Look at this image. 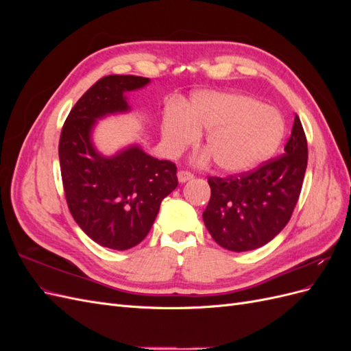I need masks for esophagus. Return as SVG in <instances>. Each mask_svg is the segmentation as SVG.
Listing matches in <instances>:
<instances>
[{"mask_svg": "<svg viewBox=\"0 0 351 351\" xmlns=\"http://www.w3.org/2000/svg\"><path fill=\"white\" fill-rule=\"evenodd\" d=\"M177 177H178V182L180 183H186L187 180H192L193 178V174L190 173V171H186V169H180Z\"/></svg>", "mask_w": 351, "mask_h": 351, "instance_id": "obj_1", "label": "esophagus"}]
</instances>
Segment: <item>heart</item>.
Masks as SVG:
<instances>
[{
  "instance_id": "1",
  "label": "heart",
  "mask_w": 351,
  "mask_h": 351,
  "mask_svg": "<svg viewBox=\"0 0 351 351\" xmlns=\"http://www.w3.org/2000/svg\"><path fill=\"white\" fill-rule=\"evenodd\" d=\"M208 132L205 149L227 173H241L262 164L277 151L285 124L274 108L243 95L204 92L184 112L168 111L162 133L169 151L180 152Z\"/></svg>"
}]
</instances>
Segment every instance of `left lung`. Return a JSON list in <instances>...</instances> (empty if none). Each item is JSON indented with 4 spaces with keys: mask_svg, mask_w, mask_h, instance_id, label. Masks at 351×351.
<instances>
[{
    "mask_svg": "<svg viewBox=\"0 0 351 351\" xmlns=\"http://www.w3.org/2000/svg\"><path fill=\"white\" fill-rule=\"evenodd\" d=\"M307 167V141L295 114L284 154L259 167L208 177L210 199L204 222L221 247L232 252L258 249L290 221L299 200Z\"/></svg>",
    "mask_w": 351,
    "mask_h": 351,
    "instance_id": "1",
    "label": "left lung"
}]
</instances>
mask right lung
I'll return each instance as SVG.
<instances>
[{
	"label": "right lung",
	"instance_id": "obj_1",
	"mask_svg": "<svg viewBox=\"0 0 351 351\" xmlns=\"http://www.w3.org/2000/svg\"><path fill=\"white\" fill-rule=\"evenodd\" d=\"M149 82L111 74L82 95L62 125L58 155L62 187L74 221L104 247L127 250L149 232L162 199L177 187V167L139 147L112 158L95 152L90 130L99 117L125 111L124 92Z\"/></svg>",
	"mask_w": 351,
	"mask_h": 351
}]
</instances>
